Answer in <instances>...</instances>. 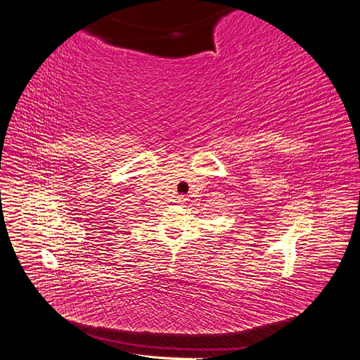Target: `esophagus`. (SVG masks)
Listing matches in <instances>:
<instances>
[{
  "label": "esophagus",
  "mask_w": 360,
  "mask_h": 360,
  "mask_svg": "<svg viewBox=\"0 0 360 360\" xmlns=\"http://www.w3.org/2000/svg\"><path fill=\"white\" fill-rule=\"evenodd\" d=\"M186 197H183V195H180V197H177V202H180V204H183V202H186Z\"/></svg>",
  "instance_id": "1"
}]
</instances>
